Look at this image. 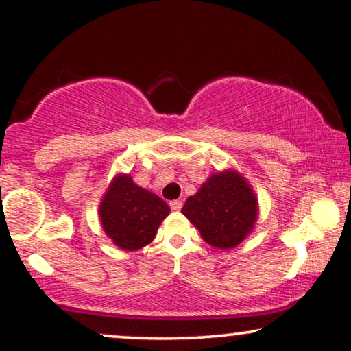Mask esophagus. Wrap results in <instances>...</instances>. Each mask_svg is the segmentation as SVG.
<instances>
[{
  "label": "esophagus",
  "instance_id": "1",
  "mask_svg": "<svg viewBox=\"0 0 351 351\" xmlns=\"http://www.w3.org/2000/svg\"><path fill=\"white\" fill-rule=\"evenodd\" d=\"M169 206H171L172 210H180L182 209V201L180 199H174V201H171Z\"/></svg>",
  "mask_w": 351,
  "mask_h": 351
}]
</instances>
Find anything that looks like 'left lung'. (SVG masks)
Segmentation results:
<instances>
[{
  "label": "left lung",
  "instance_id": "obj_1",
  "mask_svg": "<svg viewBox=\"0 0 351 351\" xmlns=\"http://www.w3.org/2000/svg\"><path fill=\"white\" fill-rule=\"evenodd\" d=\"M182 213L208 244L219 249L238 246L254 228L257 199L237 172H217L186 199Z\"/></svg>",
  "mask_w": 351,
  "mask_h": 351
}]
</instances>
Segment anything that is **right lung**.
Masks as SVG:
<instances>
[{"mask_svg": "<svg viewBox=\"0 0 351 351\" xmlns=\"http://www.w3.org/2000/svg\"><path fill=\"white\" fill-rule=\"evenodd\" d=\"M99 213L105 233L114 244L124 251H137L153 241L169 206L137 186L131 176H119L105 193Z\"/></svg>", "mask_w": 351, "mask_h": 351, "instance_id": "right-lung-1", "label": "right lung"}]
</instances>
